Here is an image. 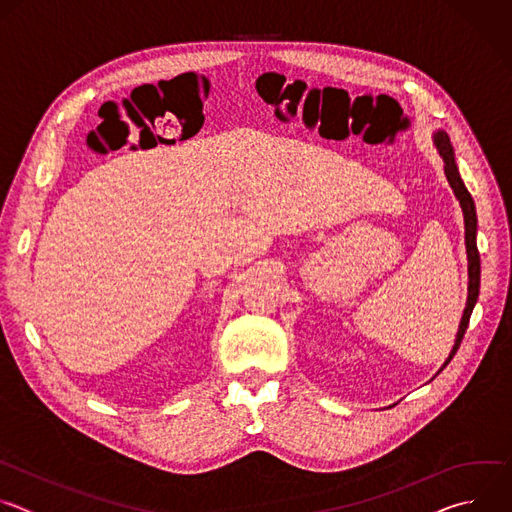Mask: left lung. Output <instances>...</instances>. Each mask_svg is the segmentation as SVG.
<instances>
[{
  "label": "left lung",
  "mask_w": 512,
  "mask_h": 512,
  "mask_svg": "<svg viewBox=\"0 0 512 512\" xmlns=\"http://www.w3.org/2000/svg\"><path fill=\"white\" fill-rule=\"evenodd\" d=\"M433 143L437 152H440V156L444 158V170H446V178L456 194V198L460 200V206H462V212H464V227H466V253H468V302H466V310H464V316H462V322H460V328H458V334H456V342H454V348L450 352V356L446 358V362L442 364V369L437 371V375H440L450 360L454 358V354L458 352L460 344H462V338L466 334V328L470 324V316H472V310L478 302V294H480V255H478V247H476V227H478V218H476V206H474V200L468 192V188L464 186L462 178H460V172H458V166H456V158H454V148L450 143V137L444 133V131H437L433 135Z\"/></svg>",
  "instance_id": "8db88e82"
}]
</instances>
